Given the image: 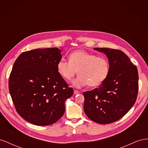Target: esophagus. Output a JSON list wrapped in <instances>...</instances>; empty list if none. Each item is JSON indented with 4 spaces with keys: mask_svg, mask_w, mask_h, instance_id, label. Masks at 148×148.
<instances>
[{
    "mask_svg": "<svg viewBox=\"0 0 148 148\" xmlns=\"http://www.w3.org/2000/svg\"><path fill=\"white\" fill-rule=\"evenodd\" d=\"M73 92H74V94H75V95H78V94H79V92L78 91H77V90H76V89H74Z\"/></svg>",
    "mask_w": 148,
    "mask_h": 148,
    "instance_id": "esophagus-1",
    "label": "esophagus"
}]
</instances>
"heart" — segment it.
I'll list each match as a JSON object with an SVG mask.
<instances>
[{
    "label": "heart",
    "mask_w": 148,
    "mask_h": 148,
    "mask_svg": "<svg viewBox=\"0 0 148 148\" xmlns=\"http://www.w3.org/2000/svg\"><path fill=\"white\" fill-rule=\"evenodd\" d=\"M57 72L67 81H70L77 74L73 85L81 88L88 84L89 87H97L105 81L109 72V61L104 57L97 56L83 50L71 52L69 61L60 60L57 65Z\"/></svg>",
    "instance_id": "obj_1"
}]
</instances>
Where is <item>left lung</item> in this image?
I'll return each mask as SVG.
<instances>
[{"mask_svg": "<svg viewBox=\"0 0 148 148\" xmlns=\"http://www.w3.org/2000/svg\"><path fill=\"white\" fill-rule=\"evenodd\" d=\"M94 49L107 56L110 69L99 88L83 92L84 110L93 122L109 124L123 117L135 103L138 91V69L122 51Z\"/></svg>", "mask_w": 148, "mask_h": 148, "instance_id": "1", "label": "left lung"}]
</instances>
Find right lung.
<instances>
[{"instance_id": "1", "label": "right lung", "mask_w": 148, "mask_h": 148, "mask_svg": "<svg viewBox=\"0 0 148 148\" xmlns=\"http://www.w3.org/2000/svg\"><path fill=\"white\" fill-rule=\"evenodd\" d=\"M62 58L57 47L26 51L17 58L8 80L15 109L22 118L39 126L56 123L65 112V101L73 94L57 72Z\"/></svg>"}]
</instances>
